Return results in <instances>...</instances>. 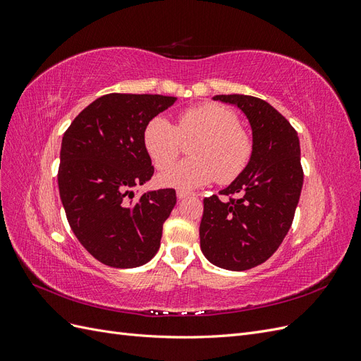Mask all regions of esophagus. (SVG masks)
Returning <instances> with one entry per match:
<instances>
[{
    "label": "esophagus",
    "mask_w": 361,
    "mask_h": 361,
    "mask_svg": "<svg viewBox=\"0 0 361 361\" xmlns=\"http://www.w3.org/2000/svg\"><path fill=\"white\" fill-rule=\"evenodd\" d=\"M190 195H192V194L188 192V191H183V190H179V191H178V199H179V200L187 199V197H190Z\"/></svg>",
    "instance_id": "esophagus-1"
}]
</instances>
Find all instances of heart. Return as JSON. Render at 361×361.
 <instances>
[{
	"label": "heart",
	"instance_id": "heart-1",
	"mask_svg": "<svg viewBox=\"0 0 361 361\" xmlns=\"http://www.w3.org/2000/svg\"><path fill=\"white\" fill-rule=\"evenodd\" d=\"M238 116L224 105L206 102L179 113L176 126L169 118H150L143 130V145L158 169H166L190 147L193 158L159 174L162 185L183 190L220 180L228 183L241 174L253 155V140L239 128Z\"/></svg>",
	"mask_w": 361,
	"mask_h": 361
}]
</instances>
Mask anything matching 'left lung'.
<instances>
[{"label": "left lung", "instance_id": "8db88e82", "mask_svg": "<svg viewBox=\"0 0 361 361\" xmlns=\"http://www.w3.org/2000/svg\"><path fill=\"white\" fill-rule=\"evenodd\" d=\"M248 118L253 155L247 169L221 190L223 200H203L200 248L204 257L231 271L264 264L280 247L293 221L302 188L297 130L267 101L247 94H216Z\"/></svg>", "mask_w": 361, "mask_h": 361}]
</instances>
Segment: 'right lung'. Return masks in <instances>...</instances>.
<instances>
[{"mask_svg":"<svg viewBox=\"0 0 361 361\" xmlns=\"http://www.w3.org/2000/svg\"><path fill=\"white\" fill-rule=\"evenodd\" d=\"M174 102L162 94H105L63 135L60 199L72 232L104 265L141 267L159 248L176 191H147L135 199L133 188L155 171L143 145L145 126Z\"/></svg>","mask_w":361,"mask_h":361,"instance_id":"1","label":"right lung"}]
</instances>
